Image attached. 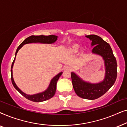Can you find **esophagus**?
Wrapping results in <instances>:
<instances>
[{
	"label": "esophagus",
	"mask_w": 127,
	"mask_h": 127,
	"mask_svg": "<svg viewBox=\"0 0 127 127\" xmlns=\"http://www.w3.org/2000/svg\"><path fill=\"white\" fill-rule=\"evenodd\" d=\"M64 70H65V71H67V70H71V67L70 66H65V67H64Z\"/></svg>",
	"instance_id": "34e87169"
}]
</instances>
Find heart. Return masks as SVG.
<instances>
[{"label":"heart","instance_id":"1","mask_svg":"<svg viewBox=\"0 0 127 127\" xmlns=\"http://www.w3.org/2000/svg\"><path fill=\"white\" fill-rule=\"evenodd\" d=\"M72 49L73 50V51L76 52L78 50V49H79V46H78V45H77V44L74 45V46H73V47H72Z\"/></svg>","mask_w":127,"mask_h":127}]
</instances>
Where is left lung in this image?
Listing matches in <instances>:
<instances>
[{
  "label": "left lung",
  "mask_w": 127,
  "mask_h": 127,
  "mask_svg": "<svg viewBox=\"0 0 127 127\" xmlns=\"http://www.w3.org/2000/svg\"><path fill=\"white\" fill-rule=\"evenodd\" d=\"M86 37L92 41V46H95L92 52L101 55L105 61V79L99 83L91 84L83 81L73 72L71 73V78L74 90L78 96L83 99L94 100L105 94L114 84L117 75V64L109 43L95 34Z\"/></svg>",
  "instance_id": "1"
}]
</instances>
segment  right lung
<instances>
[{
    "label": "right lung",
    "mask_w": 127,
    "mask_h": 127,
    "mask_svg": "<svg viewBox=\"0 0 127 127\" xmlns=\"http://www.w3.org/2000/svg\"><path fill=\"white\" fill-rule=\"evenodd\" d=\"M57 36L55 35H49V36H43V35H40V36H31L29 37H27V39L24 40L21 43L18 47L17 48V51L15 52V56L14 60L13 63H12L11 65V82L13 84V86L14 88L21 94L22 96H24L25 98H26L29 100L31 101L35 102H43L53 97L54 95H55V91H56L57 88V83L58 81L59 78L61 74H62V72H61L60 73L57 74L56 76H55L53 79L51 80L50 84L49 85V87L47 89L46 91L43 92L41 93L37 94H34L32 95H27L23 93L21 90L19 89V88L15 84L13 80V70H12V68H13L14 62L15 57H16L17 53H18V50L22 47V46L25 44H28V43H48V44H51V43H54L55 41L57 40Z\"/></svg>",
    "instance_id": "obj_1"
}]
</instances>
